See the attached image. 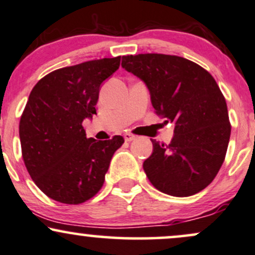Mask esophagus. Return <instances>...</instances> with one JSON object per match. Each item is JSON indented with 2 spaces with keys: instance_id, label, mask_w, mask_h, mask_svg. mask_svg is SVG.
<instances>
[{
  "instance_id": "esophagus-1",
  "label": "esophagus",
  "mask_w": 255,
  "mask_h": 255,
  "mask_svg": "<svg viewBox=\"0 0 255 255\" xmlns=\"http://www.w3.org/2000/svg\"><path fill=\"white\" fill-rule=\"evenodd\" d=\"M124 138L127 142H131V140H133L134 138H136V136L130 132H127V133H124Z\"/></svg>"
}]
</instances>
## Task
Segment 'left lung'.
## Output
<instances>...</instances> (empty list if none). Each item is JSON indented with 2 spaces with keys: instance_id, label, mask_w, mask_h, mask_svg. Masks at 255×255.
<instances>
[{
  "instance_id": "obj_1",
  "label": "left lung",
  "mask_w": 255,
  "mask_h": 255,
  "mask_svg": "<svg viewBox=\"0 0 255 255\" xmlns=\"http://www.w3.org/2000/svg\"><path fill=\"white\" fill-rule=\"evenodd\" d=\"M122 67L144 81L156 115L175 124L169 144L151 139L143 163L149 181L174 197L204 190L226 158L232 131L216 81L197 63L162 53L123 56Z\"/></svg>"
}]
</instances>
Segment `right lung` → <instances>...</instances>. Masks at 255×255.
I'll list each match as a JSON object with an SVG mask.
<instances>
[{"label":"right lung","mask_w":255,"mask_h":255,"mask_svg":"<svg viewBox=\"0 0 255 255\" xmlns=\"http://www.w3.org/2000/svg\"><path fill=\"white\" fill-rule=\"evenodd\" d=\"M119 65L121 56L94 59L53 70L33 87L20 118L21 151L32 180L51 199L81 204L103 187L124 138H87L82 122L97 113L101 83Z\"/></svg>","instance_id":"add662e5"}]
</instances>
